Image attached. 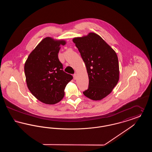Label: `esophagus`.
<instances>
[{
	"label": "esophagus",
	"mask_w": 152,
	"mask_h": 152,
	"mask_svg": "<svg viewBox=\"0 0 152 152\" xmlns=\"http://www.w3.org/2000/svg\"><path fill=\"white\" fill-rule=\"evenodd\" d=\"M76 77H77V75H76V73H75V74L73 75V78H74V79H76Z\"/></svg>",
	"instance_id": "esophagus-1"
}]
</instances>
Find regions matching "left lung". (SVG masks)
<instances>
[{"instance_id":"8db88e82","label":"left lung","mask_w":152,"mask_h":152,"mask_svg":"<svg viewBox=\"0 0 152 152\" xmlns=\"http://www.w3.org/2000/svg\"><path fill=\"white\" fill-rule=\"evenodd\" d=\"M80 53L89 78L87 97L101 100L111 93L119 80V64L116 52L99 35L90 32L73 39Z\"/></svg>"}]
</instances>
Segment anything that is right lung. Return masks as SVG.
I'll list each match as a JSON object with an SVG mask.
<instances>
[{
  "label": "right lung",
  "instance_id": "obj_1",
  "mask_svg": "<svg viewBox=\"0 0 152 152\" xmlns=\"http://www.w3.org/2000/svg\"><path fill=\"white\" fill-rule=\"evenodd\" d=\"M65 44L64 40L45 37L26 61L27 87L38 100L44 104L52 105L61 101L66 86L73 79L72 75L64 72L58 58L60 45Z\"/></svg>",
  "mask_w": 152,
  "mask_h": 152
}]
</instances>
